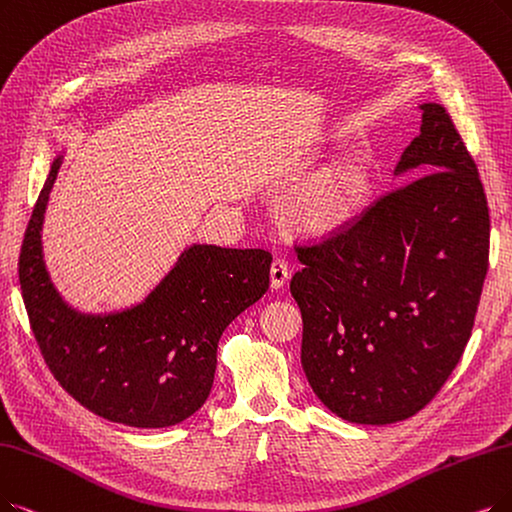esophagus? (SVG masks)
I'll return each mask as SVG.
<instances>
[{
	"instance_id": "1",
	"label": "esophagus",
	"mask_w": 512,
	"mask_h": 512,
	"mask_svg": "<svg viewBox=\"0 0 512 512\" xmlns=\"http://www.w3.org/2000/svg\"><path fill=\"white\" fill-rule=\"evenodd\" d=\"M288 279H290L288 262L281 260V258H275L273 264H271V288H273V290L283 288V285L288 283Z\"/></svg>"
}]
</instances>
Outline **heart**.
Returning a JSON list of instances; mask_svg holds the SVG:
<instances>
[{"label":"heart","mask_w":512,"mask_h":512,"mask_svg":"<svg viewBox=\"0 0 512 512\" xmlns=\"http://www.w3.org/2000/svg\"><path fill=\"white\" fill-rule=\"evenodd\" d=\"M370 170L357 157H342L311 176L290 199V216L296 227L325 237L344 229L370 197Z\"/></svg>","instance_id":"obj_1"}]
</instances>
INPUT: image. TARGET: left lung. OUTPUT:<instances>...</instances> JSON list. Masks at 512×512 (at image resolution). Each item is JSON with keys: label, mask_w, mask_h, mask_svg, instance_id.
I'll return each mask as SVG.
<instances>
[{"label": "left lung", "mask_w": 512, "mask_h": 512, "mask_svg": "<svg viewBox=\"0 0 512 512\" xmlns=\"http://www.w3.org/2000/svg\"><path fill=\"white\" fill-rule=\"evenodd\" d=\"M388 191L349 231L298 248L290 290L302 370L327 410L357 424L418 414L454 372L475 325L489 210L473 157L437 102Z\"/></svg>", "instance_id": "8db88e82"}]
</instances>
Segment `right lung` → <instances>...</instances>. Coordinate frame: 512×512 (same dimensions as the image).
Masks as SVG:
<instances>
[{"instance_id":"add662e5","label":"right lung","mask_w":512,"mask_h":512,"mask_svg":"<svg viewBox=\"0 0 512 512\" xmlns=\"http://www.w3.org/2000/svg\"><path fill=\"white\" fill-rule=\"evenodd\" d=\"M63 159L65 149L52 159L18 262L39 351L60 386L92 414L134 428L180 424L206 403L218 340L269 290L273 258L193 243L140 302L79 311L56 290L44 260V218Z\"/></svg>"}]
</instances>
